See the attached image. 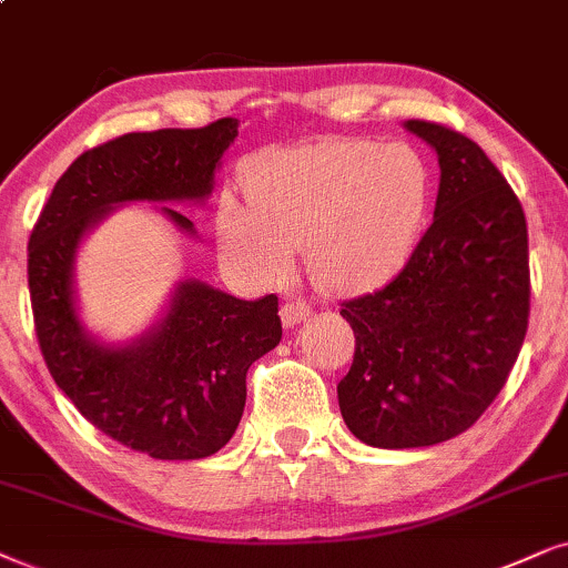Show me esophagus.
Segmentation results:
<instances>
[{"label": "esophagus", "instance_id": "obj_1", "mask_svg": "<svg viewBox=\"0 0 568 568\" xmlns=\"http://www.w3.org/2000/svg\"><path fill=\"white\" fill-rule=\"evenodd\" d=\"M308 316H312V306L301 298L285 301V304L280 306V320H283V327H296V324L308 320Z\"/></svg>", "mask_w": 568, "mask_h": 568}]
</instances>
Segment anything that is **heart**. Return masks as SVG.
I'll list each match as a JSON object with an SVG mask.
<instances>
[{
  "label": "heart",
  "mask_w": 568,
  "mask_h": 568,
  "mask_svg": "<svg viewBox=\"0 0 568 568\" xmlns=\"http://www.w3.org/2000/svg\"><path fill=\"white\" fill-rule=\"evenodd\" d=\"M241 181L246 202H217V241L231 262L275 283L304 246L308 275L332 296H361L397 277L434 196L418 148L358 138L260 150L241 165Z\"/></svg>",
  "instance_id": "obj_1"
}]
</instances>
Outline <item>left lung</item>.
I'll use <instances>...</instances> for the list:
<instances>
[{
	"label": "left lung",
	"mask_w": 568,
	"mask_h": 568,
	"mask_svg": "<svg viewBox=\"0 0 568 568\" xmlns=\"http://www.w3.org/2000/svg\"><path fill=\"white\" fill-rule=\"evenodd\" d=\"M405 130L438 158L434 223L399 275L339 308L353 327V366L339 413L376 449L434 447L494 403L530 316L527 223L488 155L430 121Z\"/></svg>",
	"instance_id": "1"
}]
</instances>
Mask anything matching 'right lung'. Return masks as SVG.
Instances as JSON below:
<instances>
[{"mask_svg":"<svg viewBox=\"0 0 568 568\" xmlns=\"http://www.w3.org/2000/svg\"><path fill=\"white\" fill-rule=\"evenodd\" d=\"M236 138L239 119H221L88 150L57 181L30 233V304L57 387L98 430L155 459H202L231 442L248 366L283 337L277 296L241 301L202 280H179L142 335L109 343L80 314L78 254L90 231L138 202L196 239L194 223L171 205H205Z\"/></svg>","mask_w":568,"mask_h":568,"instance_id":"obj_1","label":"right lung"}]
</instances>
